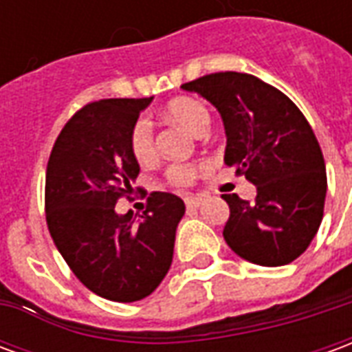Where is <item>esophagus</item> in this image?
<instances>
[{
	"label": "esophagus",
	"mask_w": 352,
	"mask_h": 352,
	"mask_svg": "<svg viewBox=\"0 0 352 352\" xmlns=\"http://www.w3.org/2000/svg\"><path fill=\"white\" fill-rule=\"evenodd\" d=\"M184 201H186V207H188V209H198V207L201 206V198H194V196H192V198H186Z\"/></svg>",
	"instance_id": "34e87169"
}]
</instances>
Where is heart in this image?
Returning <instances> with one entry per match:
<instances>
[{
  "label": "heart",
  "instance_id": "1",
  "mask_svg": "<svg viewBox=\"0 0 352 352\" xmlns=\"http://www.w3.org/2000/svg\"><path fill=\"white\" fill-rule=\"evenodd\" d=\"M164 116L171 122L183 126L190 131L192 135H206L211 124L209 111L201 101L194 98H177L169 101L168 107L164 109ZM130 148L133 158L139 164H148L156 156V143H154L151 124L146 120H138L133 124L130 133ZM198 175L196 166H171L168 169V181L175 186H188Z\"/></svg>",
  "mask_w": 352,
  "mask_h": 352
}]
</instances>
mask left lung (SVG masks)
I'll return each mask as SVG.
<instances>
[{"label":"left lung","mask_w":352,"mask_h":352,"mask_svg":"<svg viewBox=\"0 0 352 352\" xmlns=\"http://www.w3.org/2000/svg\"><path fill=\"white\" fill-rule=\"evenodd\" d=\"M181 88L221 113L224 164L256 186L254 201L222 194L228 247L252 264H290L309 247L324 213L326 166L309 122L280 90L247 73H213Z\"/></svg>","instance_id":"left-lung-1"}]
</instances>
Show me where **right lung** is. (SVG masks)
<instances>
[{"mask_svg": "<svg viewBox=\"0 0 352 352\" xmlns=\"http://www.w3.org/2000/svg\"><path fill=\"white\" fill-rule=\"evenodd\" d=\"M151 101L100 100L82 107L60 131L47 166L52 241L77 279L113 302H138L158 288L184 214V201L169 192L151 194L139 219L115 211L139 175L130 133Z\"/></svg>", "mask_w": 352, "mask_h": 352, "instance_id": "right-lung-1", "label": "right lung"}]
</instances>
